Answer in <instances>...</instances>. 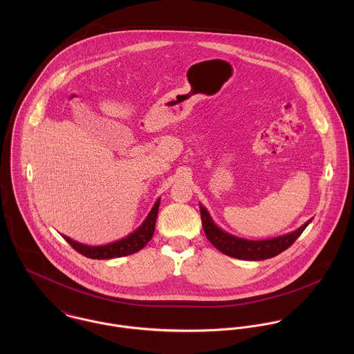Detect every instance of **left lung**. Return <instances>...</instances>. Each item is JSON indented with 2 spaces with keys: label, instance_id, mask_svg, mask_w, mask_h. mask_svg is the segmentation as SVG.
Here are the masks:
<instances>
[{
  "label": "left lung",
  "instance_id": "obj_1",
  "mask_svg": "<svg viewBox=\"0 0 354 354\" xmlns=\"http://www.w3.org/2000/svg\"><path fill=\"white\" fill-rule=\"evenodd\" d=\"M201 216H202L203 229L208 239V241L222 253L241 259V260H264L274 257L283 251H286L305 230V227L310 223L312 219L305 222L303 226H300L297 230L279 236L270 240H261V241H252L240 239L236 236H232L222 229H219L212 218L209 216L208 211L201 204Z\"/></svg>",
  "mask_w": 354,
  "mask_h": 354
}]
</instances>
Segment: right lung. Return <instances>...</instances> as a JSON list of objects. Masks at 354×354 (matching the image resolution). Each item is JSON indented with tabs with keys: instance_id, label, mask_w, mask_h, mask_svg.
Listing matches in <instances>:
<instances>
[{
	"instance_id": "1",
	"label": "right lung",
	"mask_w": 354,
	"mask_h": 354,
	"mask_svg": "<svg viewBox=\"0 0 354 354\" xmlns=\"http://www.w3.org/2000/svg\"><path fill=\"white\" fill-rule=\"evenodd\" d=\"M159 202L160 199H158L156 203L153 204L150 214L147 215V218L145 219V222L129 236H127L122 240H118L115 243L111 244H106V245H98V247H91V245H86V244H80L77 241H73L72 239L62 236L66 243L76 250L77 252L82 253L86 257L90 259H113V257H121V256H128L132 253L140 251L142 248L146 247V244L152 239L153 230H155V222H156V215H158V209H159Z\"/></svg>"
}]
</instances>
